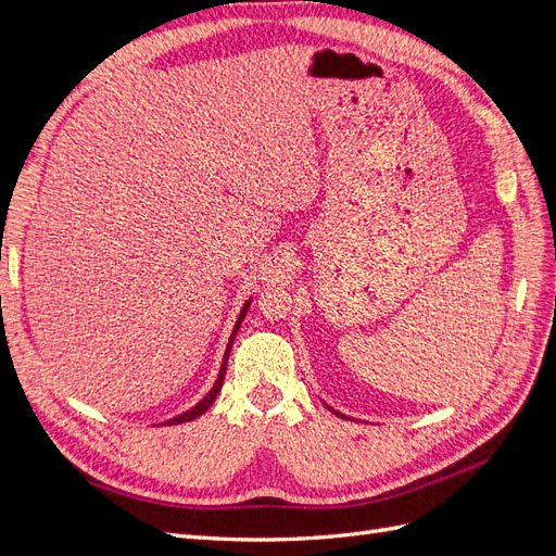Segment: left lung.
<instances>
[{"instance_id":"1","label":"left lung","mask_w":556,"mask_h":556,"mask_svg":"<svg viewBox=\"0 0 556 556\" xmlns=\"http://www.w3.org/2000/svg\"><path fill=\"white\" fill-rule=\"evenodd\" d=\"M333 413H336V410H333ZM336 415H341V413H336ZM341 417H343V415H341Z\"/></svg>"}]
</instances>
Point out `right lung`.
<instances>
[{"label":"right lung","instance_id":"right-lung-1","mask_svg":"<svg viewBox=\"0 0 556 556\" xmlns=\"http://www.w3.org/2000/svg\"><path fill=\"white\" fill-rule=\"evenodd\" d=\"M248 306H250V301L248 304L243 306V311H241V315H239V319H237V327H233V333H231V339H229V345H227V352H225V359H223V368H220V376H217V380H215V384H213V390L201 399L197 406L192 408V410H188V413H182V415H178V417H174V419H169V422L166 425H180V422H190V419H194V417H199V415H204L208 408H211V403L215 401V396L220 394V390H223V382H225V371H227V359H229V350H231V341H233V336H237V331H239V327H241V323H243V317H245V313H248Z\"/></svg>","mask_w":556,"mask_h":556}]
</instances>
